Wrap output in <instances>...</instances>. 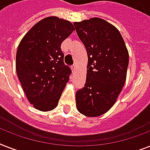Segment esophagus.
Masks as SVG:
<instances>
[{"label": "esophagus", "mask_w": 150, "mask_h": 150, "mask_svg": "<svg viewBox=\"0 0 150 150\" xmlns=\"http://www.w3.org/2000/svg\"><path fill=\"white\" fill-rule=\"evenodd\" d=\"M71 70H72V72H75V70H76V65L75 64L71 65Z\"/></svg>", "instance_id": "1"}]
</instances>
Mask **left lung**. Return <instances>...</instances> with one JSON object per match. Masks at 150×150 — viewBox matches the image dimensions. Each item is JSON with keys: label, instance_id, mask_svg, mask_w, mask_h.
<instances>
[{"label": "left lung", "instance_id": "8db88e82", "mask_svg": "<svg viewBox=\"0 0 150 150\" xmlns=\"http://www.w3.org/2000/svg\"><path fill=\"white\" fill-rule=\"evenodd\" d=\"M74 25L88 54L86 84L76 92V107L85 116L98 117L111 108L123 88L128 52L120 32L102 18Z\"/></svg>", "mask_w": 150, "mask_h": 150}]
</instances>
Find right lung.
I'll return each instance as SVG.
<instances>
[{
  "label": "right lung",
  "mask_w": 150,
  "mask_h": 150,
  "mask_svg": "<svg viewBox=\"0 0 150 150\" xmlns=\"http://www.w3.org/2000/svg\"><path fill=\"white\" fill-rule=\"evenodd\" d=\"M75 30L70 22L48 17L37 22L20 42L16 71L30 103L41 111L58 104L71 70L64 63L61 43Z\"/></svg>",
  "instance_id": "obj_1"
}]
</instances>
